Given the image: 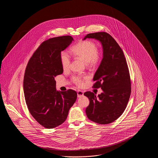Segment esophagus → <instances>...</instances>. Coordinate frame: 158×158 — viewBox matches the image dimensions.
Wrapping results in <instances>:
<instances>
[{
  "label": "esophagus",
  "mask_w": 158,
  "mask_h": 158,
  "mask_svg": "<svg viewBox=\"0 0 158 158\" xmlns=\"http://www.w3.org/2000/svg\"><path fill=\"white\" fill-rule=\"evenodd\" d=\"M77 97L78 98H81L83 96V92L82 90H78L77 92Z\"/></svg>",
  "instance_id": "obj_1"
}]
</instances>
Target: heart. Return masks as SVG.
Returning <instances> with one entry per match:
<instances>
[{
	"instance_id": "b5f03b06",
	"label": "heart",
	"mask_w": 158,
	"mask_h": 158,
	"mask_svg": "<svg viewBox=\"0 0 158 158\" xmlns=\"http://www.w3.org/2000/svg\"><path fill=\"white\" fill-rule=\"evenodd\" d=\"M71 52L76 57L82 60L85 63L86 66L88 67H94L99 63L101 55L98 51V47L96 44L89 40L82 41L71 48ZM60 61L61 66L64 70H67L69 68L70 63V58L68 53L65 51L60 53ZM83 78L80 76H73L72 77L73 82L78 86H82Z\"/></svg>"
}]
</instances>
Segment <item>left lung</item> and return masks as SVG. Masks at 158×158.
<instances>
[{
    "label": "left lung",
    "instance_id": "1",
    "mask_svg": "<svg viewBox=\"0 0 158 158\" xmlns=\"http://www.w3.org/2000/svg\"><path fill=\"white\" fill-rule=\"evenodd\" d=\"M95 38L103 48V58L96 71L93 88H101L98 97L90 91L84 93L89 99L86 108L88 118L96 123L107 124L124 111L131 94V81L127 61L120 47L109 34L99 32L87 34L83 40Z\"/></svg>",
    "mask_w": 158,
    "mask_h": 158
}]
</instances>
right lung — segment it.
<instances>
[{
    "instance_id": "obj_1",
    "label": "right lung",
    "mask_w": 158,
    "mask_h": 158,
    "mask_svg": "<svg viewBox=\"0 0 158 158\" xmlns=\"http://www.w3.org/2000/svg\"><path fill=\"white\" fill-rule=\"evenodd\" d=\"M73 38L66 35L50 38L38 47L29 60L23 77V92L32 116L46 128L56 127L68 117L77 92L57 91L54 77L63 73L60 53Z\"/></svg>"
}]
</instances>
